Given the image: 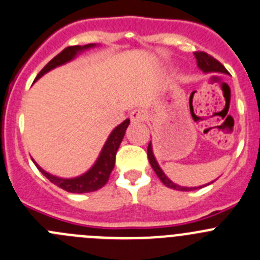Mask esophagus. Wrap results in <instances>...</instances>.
<instances>
[{"label": "esophagus", "instance_id": "esophagus-1", "mask_svg": "<svg viewBox=\"0 0 260 260\" xmlns=\"http://www.w3.org/2000/svg\"><path fill=\"white\" fill-rule=\"evenodd\" d=\"M129 118L133 123H141L143 122V120H146V118H147V113L142 109H135L133 112H131Z\"/></svg>", "mask_w": 260, "mask_h": 260}]
</instances>
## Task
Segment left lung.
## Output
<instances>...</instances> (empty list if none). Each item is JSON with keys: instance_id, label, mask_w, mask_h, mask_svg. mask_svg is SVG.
<instances>
[{"instance_id": "1", "label": "left lung", "mask_w": 260, "mask_h": 260, "mask_svg": "<svg viewBox=\"0 0 260 260\" xmlns=\"http://www.w3.org/2000/svg\"><path fill=\"white\" fill-rule=\"evenodd\" d=\"M194 55H196V58H197L198 67H200L201 70H203L205 72H221V74H229V71L225 69V67H223L222 63H220L217 59H216V58H213L212 55L207 54L206 52H194ZM147 156H148V161H150L151 166H152V169L155 170L156 175L158 176V179H160V180L162 181L166 186L175 189V190H185V191L197 189V188H186V186L176 185V184H174L173 181H171L170 179H169L168 176L162 173V170L160 169L158 164L156 162L155 156H153V153H152V146H151V142L148 143ZM206 185H207V184H206ZM198 188H202V186H198Z\"/></svg>"}]
</instances>
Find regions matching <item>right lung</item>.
Masks as SVG:
<instances>
[{"instance_id": "right-lung-1", "label": "right lung", "mask_w": 260, "mask_h": 260, "mask_svg": "<svg viewBox=\"0 0 260 260\" xmlns=\"http://www.w3.org/2000/svg\"><path fill=\"white\" fill-rule=\"evenodd\" d=\"M90 47H94V44H87L84 47H80V45H71V47H67L59 53V54L55 55L53 59H50L49 62L43 67L42 71L38 74L37 79L42 77L43 75L47 74L48 71H50L54 67L60 66L63 63L71 60L75 55L77 54L81 50L87 49ZM128 124H129V119H125L122 124L118 125L112 133H110L109 138L105 142L104 147H103L102 153H100L99 158L95 162V165L87 171L84 175L79 176V178L74 179H62L57 178V176H53L50 174H48L47 171L43 170L42 168L37 165V168L42 171L43 175L47 179H49L53 184H55L57 186L62 188L63 190L70 191V193H89V191H95L98 189L103 188V186L107 184V181L109 180V176L112 170L114 169L115 164V155H117V151L119 148L120 142H122L123 137L125 135V129H127Z\"/></svg>"}]
</instances>
